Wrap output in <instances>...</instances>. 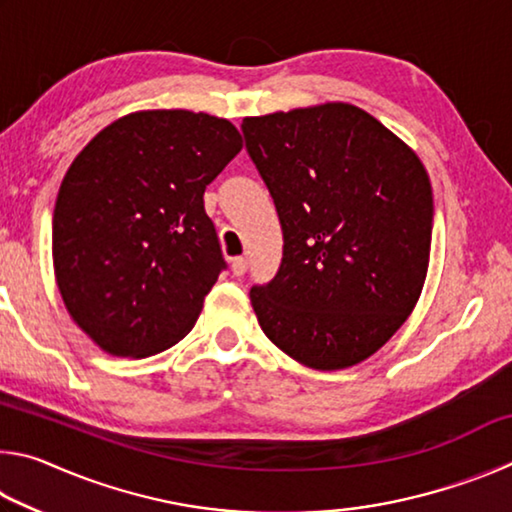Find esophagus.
I'll list each match as a JSON object with an SVG mask.
<instances>
[{"label":"esophagus","instance_id":"obj_1","mask_svg":"<svg viewBox=\"0 0 512 512\" xmlns=\"http://www.w3.org/2000/svg\"><path fill=\"white\" fill-rule=\"evenodd\" d=\"M230 268H232V275L241 277V275H244V273L248 271V259H246V257H235V259H232Z\"/></svg>","mask_w":512,"mask_h":512}]
</instances>
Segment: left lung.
Instances as JSON below:
<instances>
[{"mask_svg": "<svg viewBox=\"0 0 512 512\" xmlns=\"http://www.w3.org/2000/svg\"><path fill=\"white\" fill-rule=\"evenodd\" d=\"M241 131L284 237L277 275L250 289L259 327L307 368L357 366L422 293L433 228L427 169L352 103L246 117Z\"/></svg>", "mask_w": 512, "mask_h": 512, "instance_id": "left-lung-1", "label": "left lung"}]
</instances>
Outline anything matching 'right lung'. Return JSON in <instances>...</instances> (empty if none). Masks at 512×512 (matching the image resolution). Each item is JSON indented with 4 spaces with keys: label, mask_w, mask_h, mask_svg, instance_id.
Segmentation results:
<instances>
[{
    "label": "right lung",
    "mask_w": 512,
    "mask_h": 512,
    "mask_svg": "<svg viewBox=\"0 0 512 512\" xmlns=\"http://www.w3.org/2000/svg\"><path fill=\"white\" fill-rule=\"evenodd\" d=\"M228 119L140 110L76 155L51 253L69 316L112 357H151L194 327L225 268L205 187L241 151Z\"/></svg>",
    "instance_id": "right-lung-1"
}]
</instances>
